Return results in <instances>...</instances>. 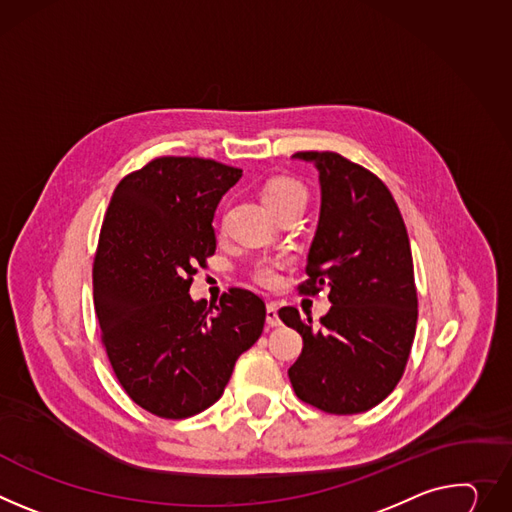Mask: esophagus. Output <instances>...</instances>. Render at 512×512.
Instances as JSON below:
<instances>
[{"mask_svg":"<svg viewBox=\"0 0 512 512\" xmlns=\"http://www.w3.org/2000/svg\"><path fill=\"white\" fill-rule=\"evenodd\" d=\"M265 320H267L269 327H280V324H282L280 316H277V306H275L273 302H269V304H267V310H265Z\"/></svg>","mask_w":512,"mask_h":512,"instance_id":"obj_1","label":"esophagus"}]
</instances>
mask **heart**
I'll list each match as a JSON object with an SVG mask.
<instances>
[{
    "instance_id": "b5f03b06",
    "label": "heart",
    "mask_w": 512,
    "mask_h": 512,
    "mask_svg": "<svg viewBox=\"0 0 512 512\" xmlns=\"http://www.w3.org/2000/svg\"><path fill=\"white\" fill-rule=\"evenodd\" d=\"M261 200L275 216L286 208L304 206L306 190L302 188L300 181L292 177H271L261 188ZM284 265V261H259L253 269V280L265 288H273L280 282V269Z\"/></svg>"
}]
</instances>
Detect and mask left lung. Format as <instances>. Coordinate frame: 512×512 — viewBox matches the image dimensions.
Returning <instances> with one entry per match:
<instances>
[{"label": "left lung", "instance_id": "8db88e82", "mask_svg": "<svg viewBox=\"0 0 512 512\" xmlns=\"http://www.w3.org/2000/svg\"><path fill=\"white\" fill-rule=\"evenodd\" d=\"M296 159L318 171L320 216L300 294L329 288L331 310L302 318L292 306L280 318L304 347L288 369L296 396L331 414L380 404L400 382L416 331L418 300L408 232L384 181L331 151Z\"/></svg>", "mask_w": 512, "mask_h": 512}]
</instances>
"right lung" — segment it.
Masks as SVG:
<instances>
[{
	"label": "right lung",
	"instance_id": "1",
	"mask_svg": "<svg viewBox=\"0 0 512 512\" xmlns=\"http://www.w3.org/2000/svg\"><path fill=\"white\" fill-rule=\"evenodd\" d=\"M243 171L200 157H159L112 194L94 259L102 343L124 392L163 418H188L224 392L241 353L263 333L265 302L230 288L192 300L216 251L212 218Z\"/></svg>",
	"mask_w": 512,
	"mask_h": 512
}]
</instances>
